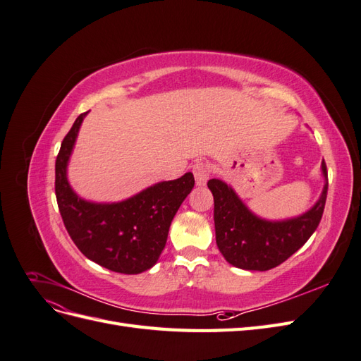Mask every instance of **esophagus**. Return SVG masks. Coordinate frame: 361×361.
Wrapping results in <instances>:
<instances>
[{"label":"esophagus","mask_w":361,"mask_h":361,"mask_svg":"<svg viewBox=\"0 0 361 361\" xmlns=\"http://www.w3.org/2000/svg\"><path fill=\"white\" fill-rule=\"evenodd\" d=\"M192 173H194V178H195V183H197L199 187H203V185H206L207 179H209V176H211L209 166H207V164L203 162V161H197L194 164Z\"/></svg>","instance_id":"esophagus-1"}]
</instances>
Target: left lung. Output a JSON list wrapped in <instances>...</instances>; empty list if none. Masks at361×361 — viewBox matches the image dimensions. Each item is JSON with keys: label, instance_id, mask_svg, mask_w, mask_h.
Instances as JSON below:
<instances>
[{"label": "left lung", "instance_id": "obj_1", "mask_svg": "<svg viewBox=\"0 0 361 361\" xmlns=\"http://www.w3.org/2000/svg\"><path fill=\"white\" fill-rule=\"evenodd\" d=\"M325 185L310 211L283 221L262 220L251 212L236 192L220 179H211L207 188L214 195V221L218 250L236 268L268 271L298 251L319 226L324 214L329 176L322 161Z\"/></svg>", "mask_w": 361, "mask_h": 361}]
</instances>
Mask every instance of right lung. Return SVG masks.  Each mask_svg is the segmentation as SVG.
<instances>
[{"label":"right lung","instance_id":"right-lung-1","mask_svg":"<svg viewBox=\"0 0 361 361\" xmlns=\"http://www.w3.org/2000/svg\"><path fill=\"white\" fill-rule=\"evenodd\" d=\"M87 113L76 117L56 159V197L64 227L81 253L120 274H140L157 264L179 206L194 187L192 173L159 182L118 203L78 197L66 176L68 161Z\"/></svg>","mask_w":361,"mask_h":361}]
</instances>
